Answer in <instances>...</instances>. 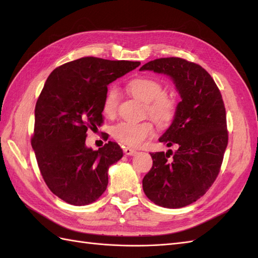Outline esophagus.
Returning <instances> with one entry per match:
<instances>
[{"mask_svg": "<svg viewBox=\"0 0 258 258\" xmlns=\"http://www.w3.org/2000/svg\"><path fill=\"white\" fill-rule=\"evenodd\" d=\"M123 152L125 153L126 155H130V156H133V155H135L136 152L135 150H133V149H131V147H124V150H123Z\"/></svg>", "mask_w": 258, "mask_h": 258, "instance_id": "34e87169", "label": "esophagus"}]
</instances>
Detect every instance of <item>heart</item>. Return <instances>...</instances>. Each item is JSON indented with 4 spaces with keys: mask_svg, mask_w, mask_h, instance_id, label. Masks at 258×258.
<instances>
[{
    "mask_svg": "<svg viewBox=\"0 0 258 258\" xmlns=\"http://www.w3.org/2000/svg\"><path fill=\"white\" fill-rule=\"evenodd\" d=\"M127 89L134 96L145 102V112L157 124L164 126L172 122L177 111L176 97L164 92V86L160 81L149 76H140L128 82ZM118 102L119 94L117 87L109 86L102 104L103 114L107 117H113L117 112ZM111 133L120 144L140 147L154 135V125L151 120H123L113 126Z\"/></svg>",
    "mask_w": 258,
    "mask_h": 258,
    "instance_id": "heart-1",
    "label": "heart"
}]
</instances>
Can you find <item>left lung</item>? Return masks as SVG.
<instances>
[{
    "label": "left lung",
    "instance_id": "obj_1",
    "mask_svg": "<svg viewBox=\"0 0 258 258\" xmlns=\"http://www.w3.org/2000/svg\"><path fill=\"white\" fill-rule=\"evenodd\" d=\"M140 70L169 75L182 97L173 123L160 138L177 150L151 153L153 166L143 178V190L158 206H187L210 189L221 171L228 143L222 94L206 70L184 58H157Z\"/></svg>",
    "mask_w": 258,
    "mask_h": 258
}]
</instances>
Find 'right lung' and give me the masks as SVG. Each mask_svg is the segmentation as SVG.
Returning a JSON list of instances; mask_svg holds the SVG:
<instances>
[{
	"label": "right lung",
	"mask_w": 258,
	"mask_h": 258,
	"mask_svg": "<svg viewBox=\"0 0 258 258\" xmlns=\"http://www.w3.org/2000/svg\"><path fill=\"white\" fill-rule=\"evenodd\" d=\"M140 64L87 56L48 75L35 105L31 144L47 187L71 205L100 199L107 187L108 167L123 156L111 141L97 151L87 149L86 132L103 124L107 85Z\"/></svg>",
	"instance_id": "obj_1"
}]
</instances>
